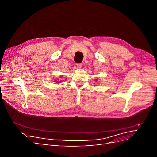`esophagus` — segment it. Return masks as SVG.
Returning <instances> with one entry per match:
<instances>
[{
    "instance_id": "1",
    "label": "esophagus",
    "mask_w": 157,
    "mask_h": 157,
    "mask_svg": "<svg viewBox=\"0 0 157 157\" xmlns=\"http://www.w3.org/2000/svg\"><path fill=\"white\" fill-rule=\"evenodd\" d=\"M77 68L80 69L82 67V64L81 63H78V64H77Z\"/></svg>"
}]
</instances>
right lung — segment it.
Returning <instances> with one entry per match:
<instances>
[{"label":"right lung","mask_w":157,"mask_h":157,"mask_svg":"<svg viewBox=\"0 0 157 157\" xmlns=\"http://www.w3.org/2000/svg\"><path fill=\"white\" fill-rule=\"evenodd\" d=\"M55 82H58V83H59V82H58V81H57V80H56Z\"/></svg>","instance_id":"add662e5"}]
</instances>
